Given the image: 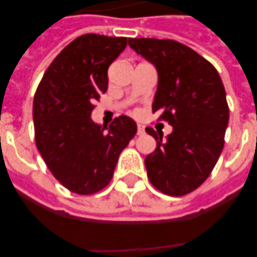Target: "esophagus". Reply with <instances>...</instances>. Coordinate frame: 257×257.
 <instances>
[{
  "label": "esophagus",
  "instance_id": "1",
  "mask_svg": "<svg viewBox=\"0 0 257 257\" xmlns=\"http://www.w3.org/2000/svg\"><path fill=\"white\" fill-rule=\"evenodd\" d=\"M145 132V126L144 125H141V124H137V133L139 135H143V133Z\"/></svg>",
  "mask_w": 257,
  "mask_h": 257
}]
</instances>
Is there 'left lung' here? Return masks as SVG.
<instances>
[{
    "label": "left lung",
    "instance_id": "8db88e82",
    "mask_svg": "<svg viewBox=\"0 0 257 257\" xmlns=\"http://www.w3.org/2000/svg\"><path fill=\"white\" fill-rule=\"evenodd\" d=\"M128 44L156 68L153 113L173 126L165 139L145 129L157 144L145 157L148 177L165 195H187L207 180L223 151L229 109L221 78L211 62L173 40L129 38Z\"/></svg>",
    "mask_w": 257,
    "mask_h": 257
}]
</instances>
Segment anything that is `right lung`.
Wrapping results in <instances>:
<instances>
[{
  "label": "right lung",
  "instance_id": "add662e5",
  "mask_svg": "<svg viewBox=\"0 0 257 257\" xmlns=\"http://www.w3.org/2000/svg\"><path fill=\"white\" fill-rule=\"evenodd\" d=\"M126 37L80 36L54 58L37 88L33 120L38 152L69 191L92 195L110 183L120 153L137 132L128 116L101 128L93 102L108 89V68L126 48Z\"/></svg>",
  "mask_w": 257,
  "mask_h": 257
}]
</instances>
